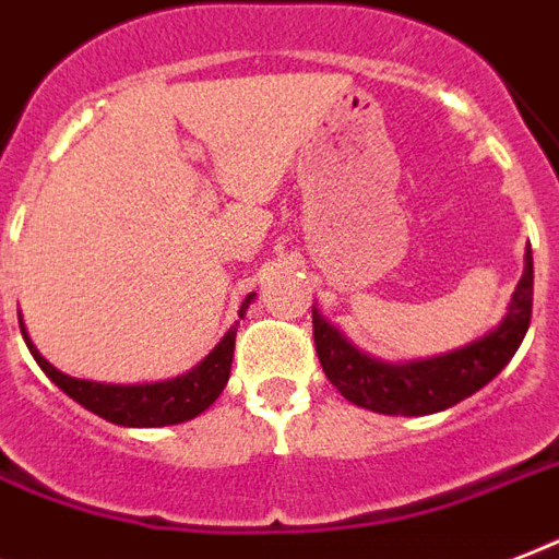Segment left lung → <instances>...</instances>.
<instances>
[{
	"mask_svg": "<svg viewBox=\"0 0 559 559\" xmlns=\"http://www.w3.org/2000/svg\"><path fill=\"white\" fill-rule=\"evenodd\" d=\"M531 309H534V257L527 248L525 274L513 292L508 318L490 335L455 353L411 361V365H384L358 353L338 329L320 318L318 309H311V326H314V347L323 373L353 405L376 414L423 417V414L452 408L492 382L510 358L516 356L519 344L531 326Z\"/></svg>",
	"mask_w": 559,
	"mask_h": 559,
	"instance_id": "obj_1",
	"label": "left lung"
}]
</instances>
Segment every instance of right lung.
I'll return each instance as SVG.
<instances>
[{"mask_svg":"<svg viewBox=\"0 0 559 559\" xmlns=\"http://www.w3.org/2000/svg\"><path fill=\"white\" fill-rule=\"evenodd\" d=\"M253 300L250 294L248 300L241 302L239 318L248 311V302ZM239 326V323H236ZM230 326V332L221 338V344L212 349L210 356L203 358L201 365L192 367L189 373L168 379V382H154V384H102V382H86V379H72L63 376L60 370L46 361V358L34 349V344L25 335L23 323V338L32 349L34 361L43 367V373L49 376L51 382L58 384L60 391L81 402L86 411H93L98 417L116 426H131V428H157V426H177L186 419L198 417L203 411L210 408L212 402L218 400L224 384L230 379L233 367V347H236V332L239 329Z\"/></svg>","mask_w":559,"mask_h":559,"instance_id":"right-lung-1","label":"right lung"}]
</instances>
